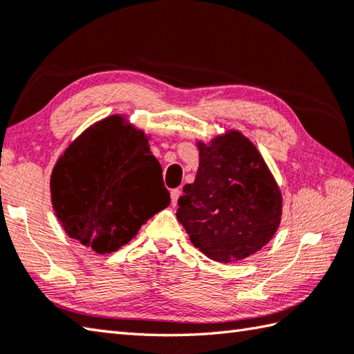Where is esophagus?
Masks as SVG:
<instances>
[{
  "mask_svg": "<svg viewBox=\"0 0 354 354\" xmlns=\"http://www.w3.org/2000/svg\"><path fill=\"white\" fill-rule=\"evenodd\" d=\"M179 196H181V190H179V189H173V190L170 192V198H171V205H173V207H175V205L178 204Z\"/></svg>",
  "mask_w": 354,
  "mask_h": 354,
  "instance_id": "obj_1",
  "label": "esophagus"
}]
</instances>
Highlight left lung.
<instances>
[{"label": "left lung", "instance_id": "1", "mask_svg": "<svg viewBox=\"0 0 354 354\" xmlns=\"http://www.w3.org/2000/svg\"><path fill=\"white\" fill-rule=\"evenodd\" d=\"M199 169L185 184L176 218L207 258L232 264L274 236L282 193L256 145L239 130L196 141Z\"/></svg>", "mask_w": 354, "mask_h": 354}]
</instances>
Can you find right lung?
Segmentation results:
<instances>
[{
  "label": "right lung",
  "instance_id": "obj_1",
  "mask_svg": "<svg viewBox=\"0 0 354 354\" xmlns=\"http://www.w3.org/2000/svg\"><path fill=\"white\" fill-rule=\"evenodd\" d=\"M150 135L126 115L96 121L62 151L50 175V199L72 239L104 254L129 244L170 204Z\"/></svg>",
  "mask_w": 354,
  "mask_h": 354
}]
</instances>
